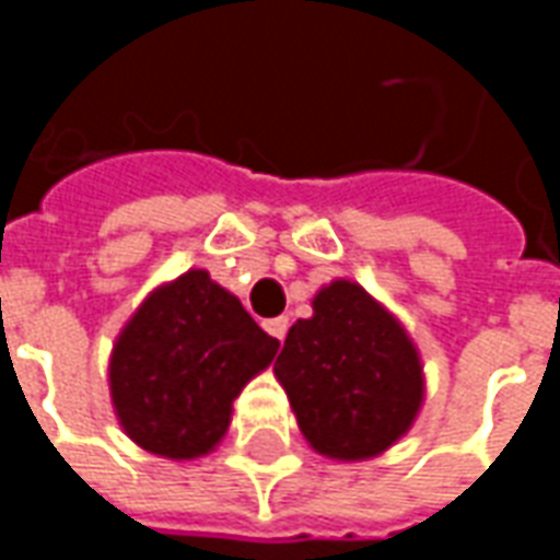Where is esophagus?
Returning a JSON list of instances; mask_svg holds the SVG:
<instances>
[{
    "label": "esophagus",
    "mask_w": 560,
    "mask_h": 560,
    "mask_svg": "<svg viewBox=\"0 0 560 560\" xmlns=\"http://www.w3.org/2000/svg\"><path fill=\"white\" fill-rule=\"evenodd\" d=\"M264 327H267V332L272 336V339L284 341V336H288V317H272V320H267Z\"/></svg>",
    "instance_id": "obj_1"
}]
</instances>
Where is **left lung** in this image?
<instances>
[{"mask_svg":"<svg viewBox=\"0 0 560 560\" xmlns=\"http://www.w3.org/2000/svg\"><path fill=\"white\" fill-rule=\"evenodd\" d=\"M284 339L276 377L305 441L339 462L381 456L417 420L422 363L411 336L357 281L336 279Z\"/></svg>","mask_w":560,"mask_h":560,"instance_id":"left-lung-1","label":"left lung"}]
</instances>
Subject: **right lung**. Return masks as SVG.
<instances>
[{
	"mask_svg": "<svg viewBox=\"0 0 560 560\" xmlns=\"http://www.w3.org/2000/svg\"><path fill=\"white\" fill-rule=\"evenodd\" d=\"M279 339L243 303L188 269L149 293L110 353V399L138 446L164 458L207 456L231 425L233 399L264 372Z\"/></svg>",
	"mask_w": 560,
	"mask_h": 560,
	"instance_id": "add662e5",
	"label": "right lung"
}]
</instances>
